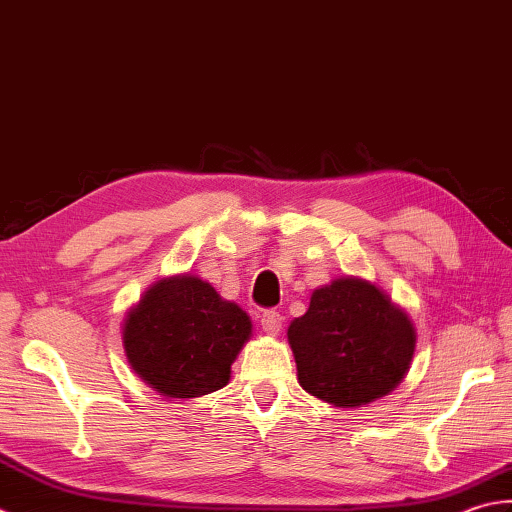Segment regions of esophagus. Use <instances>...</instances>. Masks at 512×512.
Listing matches in <instances>:
<instances>
[{
	"mask_svg": "<svg viewBox=\"0 0 512 512\" xmlns=\"http://www.w3.org/2000/svg\"><path fill=\"white\" fill-rule=\"evenodd\" d=\"M283 314H278V311H265L263 316H260V327H263L265 333L269 336H278L280 329H283Z\"/></svg>",
	"mask_w": 512,
	"mask_h": 512,
	"instance_id": "esophagus-1",
	"label": "esophagus"
}]
</instances>
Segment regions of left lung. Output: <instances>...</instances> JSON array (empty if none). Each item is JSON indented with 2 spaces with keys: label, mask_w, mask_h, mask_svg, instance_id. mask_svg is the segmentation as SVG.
Here are the masks:
<instances>
[{
  "label": "left lung",
  "mask_w": 512,
  "mask_h": 512,
  "mask_svg": "<svg viewBox=\"0 0 512 512\" xmlns=\"http://www.w3.org/2000/svg\"><path fill=\"white\" fill-rule=\"evenodd\" d=\"M287 340L300 387L349 409L398 387L413 360L415 327L380 287L347 276L311 294Z\"/></svg>",
  "instance_id": "8db88e82"
}]
</instances>
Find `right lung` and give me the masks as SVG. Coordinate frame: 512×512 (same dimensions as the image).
Instances as JSON below:
<instances>
[{
    "label": "right lung",
    "mask_w": 512,
    "mask_h": 512,
    "mask_svg": "<svg viewBox=\"0 0 512 512\" xmlns=\"http://www.w3.org/2000/svg\"><path fill=\"white\" fill-rule=\"evenodd\" d=\"M249 336L245 311L190 274L154 283L123 320L130 367L154 391L176 400L223 389Z\"/></svg>",
    "instance_id": "1"
}]
</instances>
